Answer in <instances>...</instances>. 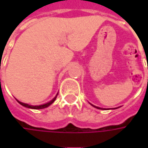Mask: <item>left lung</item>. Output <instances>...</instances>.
Segmentation results:
<instances>
[{
    "label": "left lung",
    "instance_id": "left-lung-1",
    "mask_svg": "<svg viewBox=\"0 0 148 148\" xmlns=\"http://www.w3.org/2000/svg\"><path fill=\"white\" fill-rule=\"evenodd\" d=\"M90 105H91V104H90ZM92 105V106H94V107H95V108H97V109H99V110H103V109H101V108H99V107H97V106H95V105ZM115 109H117V108H115Z\"/></svg>",
    "mask_w": 148,
    "mask_h": 148
}]
</instances>
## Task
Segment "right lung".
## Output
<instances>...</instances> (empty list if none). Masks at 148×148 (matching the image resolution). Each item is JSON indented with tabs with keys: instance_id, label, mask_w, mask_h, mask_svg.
<instances>
[{
	"instance_id": "1",
	"label": "right lung",
	"mask_w": 148,
	"mask_h": 148,
	"mask_svg": "<svg viewBox=\"0 0 148 148\" xmlns=\"http://www.w3.org/2000/svg\"><path fill=\"white\" fill-rule=\"evenodd\" d=\"M1 81V80H0ZM58 93L56 95V96L54 97L53 99H52V100H50L49 102L48 103H46V104H43V105H29V104H26V103H23V102H20L19 101L18 99H16L17 101H18V103H20V105H23L24 107H26V108H29V109H33V110H41V109H44V108H47V107H49V105H51L53 103L54 101H55V99L57 98V96H58Z\"/></svg>"
}]
</instances>
